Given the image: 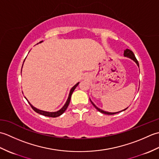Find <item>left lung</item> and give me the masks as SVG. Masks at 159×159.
Segmentation results:
<instances>
[{
  "instance_id": "obj_1",
  "label": "left lung",
  "mask_w": 159,
  "mask_h": 159,
  "mask_svg": "<svg viewBox=\"0 0 159 159\" xmlns=\"http://www.w3.org/2000/svg\"><path fill=\"white\" fill-rule=\"evenodd\" d=\"M124 57H128V58H130V59H131L132 60H133L134 62H135L136 63H137V65L138 66V67H139V62H138V61L137 60V59H136V57H135V56H134V53L133 52V51H132V50H129V49H126L124 50ZM89 100H90V101H91V102H92V104H93V107L96 108V109L99 111V112H100V113H104V114H106V115H114V114H116V113H120V112H121V111H125L126 109H128V107L126 108V109H124L123 111H119V112H116V113H110V112H107V111H102V110H101V109H100L99 108H98L95 104H94L93 103V102L92 100H91V99L89 98Z\"/></svg>"
}]
</instances>
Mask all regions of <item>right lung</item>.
Here are the masks:
<instances>
[{"instance_id": "right-lung-1", "label": "right lung", "mask_w": 159, "mask_h": 159, "mask_svg": "<svg viewBox=\"0 0 159 159\" xmlns=\"http://www.w3.org/2000/svg\"><path fill=\"white\" fill-rule=\"evenodd\" d=\"M41 42H42H42H40L39 43H41ZM24 62H25V61H24ZM22 66H23V65H22ZM79 83H76L75 85H74V87H72V89H70V93H69V96H68V98H67V101H66V104H64L63 105V107L61 108V109L60 110H59V111H56V112H47V111H42V110H39V109H36L35 107H33L32 104L30 103L29 101L27 100V99H26V100L28 101V102L29 103V104L30 105H31V107H32V109L34 110L36 113H39V114H41V115H43V116H47V117H59V116H60L61 115H62L64 112H65V111L67 109V107H68V105H69V104H70V99H71V96H72V93H73V92L74 91V89H76V87L78 86V85H79Z\"/></svg>"}]
</instances>
